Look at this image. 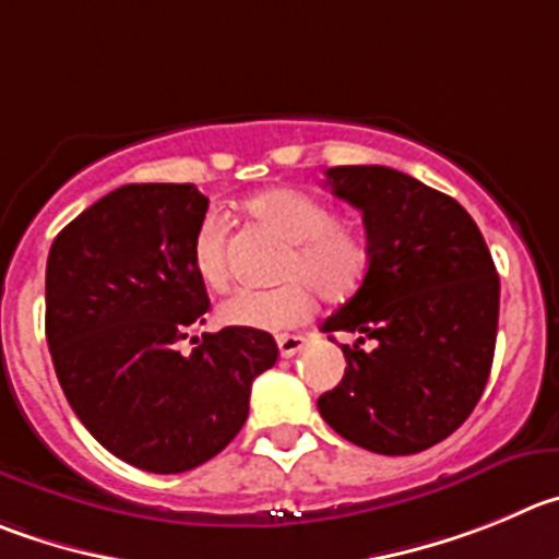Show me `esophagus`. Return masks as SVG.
<instances>
[{
	"label": "esophagus",
	"instance_id": "34e87169",
	"mask_svg": "<svg viewBox=\"0 0 559 559\" xmlns=\"http://www.w3.org/2000/svg\"><path fill=\"white\" fill-rule=\"evenodd\" d=\"M304 344H306L304 336H289V333H284V336H278V353H281V358L297 356V353L304 350Z\"/></svg>",
	"mask_w": 559,
	"mask_h": 559
}]
</instances>
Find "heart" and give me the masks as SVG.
I'll use <instances>...</instances> for the list:
<instances>
[{
    "label": "heart",
    "instance_id": "1",
    "mask_svg": "<svg viewBox=\"0 0 559 559\" xmlns=\"http://www.w3.org/2000/svg\"><path fill=\"white\" fill-rule=\"evenodd\" d=\"M245 209L289 242L275 289H237L221 306V320L253 331H286L314 311V288L325 300H347L361 289L372 264V248L361 228L338 221L336 209L309 192L264 190L248 198ZM190 262L209 289L228 284V221L212 209L198 221Z\"/></svg>",
    "mask_w": 559,
    "mask_h": 559
}]
</instances>
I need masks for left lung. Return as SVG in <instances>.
<instances>
[{
	"label": "left lung",
	"instance_id": "1",
	"mask_svg": "<svg viewBox=\"0 0 559 559\" xmlns=\"http://www.w3.org/2000/svg\"><path fill=\"white\" fill-rule=\"evenodd\" d=\"M353 203L372 264L361 289L320 325L342 344V383L317 400L342 438L378 455H414L457 430L483 397L497 347L499 275L455 198L383 165L328 168ZM372 341L364 352L360 344Z\"/></svg>",
	"mask_w": 559,
	"mask_h": 559
}]
</instances>
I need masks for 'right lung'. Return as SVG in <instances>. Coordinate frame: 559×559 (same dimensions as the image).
Returning <instances> with one entry per match:
<instances>
[{"label":"right lung","instance_id":"right-lung-1","mask_svg":"<svg viewBox=\"0 0 559 559\" xmlns=\"http://www.w3.org/2000/svg\"><path fill=\"white\" fill-rule=\"evenodd\" d=\"M209 198L195 185H123L55 237L46 342L68 405L115 457L179 474L226 450L250 383L278 361L267 331L203 333L206 286L190 242Z\"/></svg>","mask_w":559,"mask_h":559}]
</instances>
